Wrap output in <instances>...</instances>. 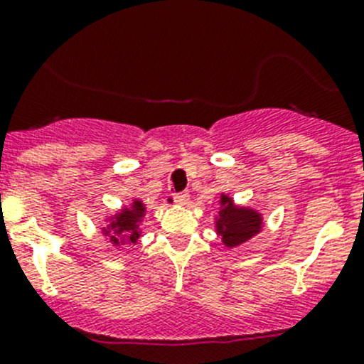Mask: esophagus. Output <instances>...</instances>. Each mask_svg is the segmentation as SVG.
Wrapping results in <instances>:
<instances>
[{
    "label": "esophagus",
    "mask_w": 364,
    "mask_h": 364,
    "mask_svg": "<svg viewBox=\"0 0 364 364\" xmlns=\"http://www.w3.org/2000/svg\"><path fill=\"white\" fill-rule=\"evenodd\" d=\"M188 192H178V193H172V200H174L178 205H185L188 203Z\"/></svg>",
    "instance_id": "34e87169"
}]
</instances>
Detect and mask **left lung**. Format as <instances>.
I'll return each instance as SVG.
<instances>
[{
    "mask_svg": "<svg viewBox=\"0 0 364 364\" xmlns=\"http://www.w3.org/2000/svg\"><path fill=\"white\" fill-rule=\"evenodd\" d=\"M220 204H222V211L216 222V230L222 236L225 247H237L259 232L260 223H262L259 213L247 208H236L232 199L227 196H222Z\"/></svg>",
    "mask_w": 364,
    "mask_h": 364,
    "instance_id": "left-lung-1",
    "label": "left lung"
}]
</instances>
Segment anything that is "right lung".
I'll return each mask as SVG.
<instances>
[{"label": "right lung", "mask_w": 364, "mask_h": 364, "mask_svg": "<svg viewBox=\"0 0 364 364\" xmlns=\"http://www.w3.org/2000/svg\"><path fill=\"white\" fill-rule=\"evenodd\" d=\"M144 204L139 203V200H135L132 209H123V213H119L116 216V220L109 225L114 230L112 241H117L116 236H124L128 237L130 243H135L139 240V234H141L139 232L137 223L141 222L142 215H144Z\"/></svg>", "instance_id": "obj_1"}]
</instances>
